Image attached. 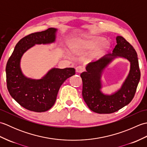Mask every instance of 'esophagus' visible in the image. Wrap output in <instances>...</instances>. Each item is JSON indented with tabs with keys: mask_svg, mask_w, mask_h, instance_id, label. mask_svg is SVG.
Returning a JSON list of instances; mask_svg holds the SVG:
<instances>
[{
	"mask_svg": "<svg viewBox=\"0 0 147 147\" xmlns=\"http://www.w3.org/2000/svg\"><path fill=\"white\" fill-rule=\"evenodd\" d=\"M83 71H84V68L82 66V65H78V66H77L76 67V71L77 72V73H82Z\"/></svg>",
	"mask_w": 147,
	"mask_h": 147,
	"instance_id": "esophagus-1",
	"label": "esophagus"
}]
</instances>
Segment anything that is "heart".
Returning a JSON list of instances; mask_svg holds the SVG:
<instances>
[{
	"label": "heart",
	"instance_id": "b5f03b06",
	"mask_svg": "<svg viewBox=\"0 0 147 147\" xmlns=\"http://www.w3.org/2000/svg\"><path fill=\"white\" fill-rule=\"evenodd\" d=\"M105 39L104 37L94 36L90 38L88 40H78L73 43L71 45V49L74 51H80V50H88L93 49L98 47L100 45L103 44ZM109 47L108 43H105L102 46L100 47L93 52V56L97 57L100 55L105 50L107 49Z\"/></svg>",
	"mask_w": 147,
	"mask_h": 147
}]
</instances>
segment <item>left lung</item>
<instances>
[{
  "mask_svg": "<svg viewBox=\"0 0 147 147\" xmlns=\"http://www.w3.org/2000/svg\"><path fill=\"white\" fill-rule=\"evenodd\" d=\"M116 42L112 54L90 62L86 65V71L80 74L83 81V98L90 110L96 113H113L129 104L140 82V71L135 49L121 36L116 37ZM117 57L125 58L130 61V73L119 90L111 95H105L100 90L102 72Z\"/></svg>",
  "mask_w": 147,
  "mask_h": 147,
  "instance_id": "8db88e82",
  "label": "left lung"
}]
</instances>
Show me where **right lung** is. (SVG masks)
Masks as SVG:
<instances>
[{
    "label": "right lung",
    "mask_w": 147,
    "mask_h": 147,
    "mask_svg": "<svg viewBox=\"0 0 147 147\" xmlns=\"http://www.w3.org/2000/svg\"><path fill=\"white\" fill-rule=\"evenodd\" d=\"M57 30L50 28L24 36L16 45L6 65V82L9 93L19 104L29 111L42 112L49 110L55 104L62 83L75 74L73 67L52 68L40 80L28 78L22 73L20 62L24 53L35 44L54 42Z\"/></svg>",
    "instance_id": "1"
}]
</instances>
